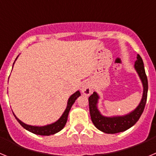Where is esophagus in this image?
<instances>
[{
	"instance_id": "1",
	"label": "esophagus",
	"mask_w": 156,
	"mask_h": 156,
	"mask_svg": "<svg viewBox=\"0 0 156 156\" xmlns=\"http://www.w3.org/2000/svg\"><path fill=\"white\" fill-rule=\"evenodd\" d=\"M81 91L86 96H89L90 94L92 91V87L91 84H90L89 82H86L83 83V85L82 86V88H81Z\"/></svg>"
}]
</instances>
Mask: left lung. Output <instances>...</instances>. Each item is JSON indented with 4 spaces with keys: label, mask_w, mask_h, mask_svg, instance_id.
I'll use <instances>...</instances> for the list:
<instances>
[{
    "label": "left lung",
    "mask_w": 156,
    "mask_h": 156,
    "mask_svg": "<svg viewBox=\"0 0 156 156\" xmlns=\"http://www.w3.org/2000/svg\"><path fill=\"white\" fill-rule=\"evenodd\" d=\"M134 69L141 80L143 86V94L141 100L137 108L129 113L123 115H114V116H105L101 113L98 108L99 95L97 92H94L90 95L89 101L90 118L92 122L99 130L105 133H116L123 132L133 126L140 119V115L144 109L148 95V79L145 74L143 60L139 55H137V60L134 62Z\"/></svg>",
    "instance_id": "left-lung-1"
}]
</instances>
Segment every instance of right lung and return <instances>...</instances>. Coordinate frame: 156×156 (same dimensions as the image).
<instances>
[{
  "label": "right lung",
  "mask_w": 156,
  "mask_h": 156,
  "mask_svg": "<svg viewBox=\"0 0 156 156\" xmlns=\"http://www.w3.org/2000/svg\"><path fill=\"white\" fill-rule=\"evenodd\" d=\"M18 58V57L16 58V59ZM15 63V62H14ZM14 65V64H13ZM13 68V67H12ZM80 96V90H77L76 92L72 94L69 97V98L68 99V101H67V106H66V110L64 111L63 114L62 115V116L58 119L56 122H53V123H51V124H48L46 126H31V125H28L24 123L23 122H22L19 118L16 117V115L14 114V116L16 117V119H17L18 122L20 123L22 126H23L24 129H26L28 131L31 132L33 133H35L37 135H43V136H49V135L55 134V133H58L60 130L64 128V126H66V122H67V119H68V115L70 109H71L72 105L74 104L75 101L76 100L77 98H79Z\"/></svg>",
  "instance_id": "obj_1"
}]
</instances>
